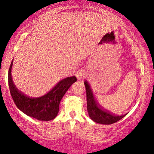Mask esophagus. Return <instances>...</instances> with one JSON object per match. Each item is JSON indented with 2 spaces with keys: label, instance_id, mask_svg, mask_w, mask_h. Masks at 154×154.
<instances>
[{
  "label": "esophagus",
  "instance_id": "34e87169",
  "mask_svg": "<svg viewBox=\"0 0 154 154\" xmlns=\"http://www.w3.org/2000/svg\"><path fill=\"white\" fill-rule=\"evenodd\" d=\"M76 77L78 79H82L84 77L83 73L82 72V71H79V72H78L76 74Z\"/></svg>",
  "mask_w": 154,
  "mask_h": 154
}]
</instances>
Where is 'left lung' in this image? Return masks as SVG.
Listing matches in <instances>:
<instances>
[{
    "instance_id": "obj_1",
    "label": "left lung",
    "mask_w": 154,
    "mask_h": 154,
    "mask_svg": "<svg viewBox=\"0 0 154 154\" xmlns=\"http://www.w3.org/2000/svg\"><path fill=\"white\" fill-rule=\"evenodd\" d=\"M87 97V109L90 119L97 123L110 125L123 119L125 115L116 116L100 107L94 100L91 88L87 81L84 82Z\"/></svg>"
}]
</instances>
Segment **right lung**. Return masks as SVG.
I'll return each mask as SVG.
<instances>
[{"label":"right lung","instance_id":"1","mask_svg":"<svg viewBox=\"0 0 154 154\" xmlns=\"http://www.w3.org/2000/svg\"><path fill=\"white\" fill-rule=\"evenodd\" d=\"M12 62L8 71V84L10 94L16 106L25 114L39 121L53 120L58 114L61 100L71 85L77 81L76 78L72 76L62 80L45 95L36 98L29 97L19 90L12 81Z\"/></svg>","mask_w":154,"mask_h":154}]
</instances>
